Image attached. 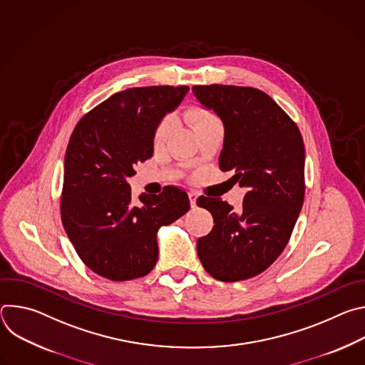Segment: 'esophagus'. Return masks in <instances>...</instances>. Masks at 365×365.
<instances>
[{
	"label": "esophagus",
	"instance_id": "obj_1",
	"mask_svg": "<svg viewBox=\"0 0 365 365\" xmlns=\"http://www.w3.org/2000/svg\"><path fill=\"white\" fill-rule=\"evenodd\" d=\"M189 202H190V206L195 207L196 206V199H197V195L195 192H189Z\"/></svg>",
	"mask_w": 365,
	"mask_h": 365
}]
</instances>
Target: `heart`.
I'll use <instances>...</instances> for the list:
<instances>
[{"mask_svg":"<svg viewBox=\"0 0 365 365\" xmlns=\"http://www.w3.org/2000/svg\"><path fill=\"white\" fill-rule=\"evenodd\" d=\"M185 120L190 124V127L196 131L207 124L218 121L217 115L207 108H203L200 106H190L186 108L185 111ZM170 131V120L169 118H163L158 123L153 133V140L155 144H160L162 141H165V138L168 137Z\"/></svg>","mask_w":365,"mask_h":365,"instance_id":"b5f03b06","label":"heart"}]
</instances>
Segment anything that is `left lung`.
<instances>
[{
    "instance_id": "obj_1",
    "label": "left lung",
    "mask_w": 365,
    "mask_h": 365,
    "mask_svg": "<svg viewBox=\"0 0 365 365\" xmlns=\"http://www.w3.org/2000/svg\"><path fill=\"white\" fill-rule=\"evenodd\" d=\"M202 106L224 123L220 169L248 189L242 210L220 197L197 205L214 217L212 231L197 238L205 270L221 282L251 279L286 248L304 199V144L296 123L266 92L250 86L196 85Z\"/></svg>"
}]
</instances>
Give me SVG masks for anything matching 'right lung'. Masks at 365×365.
Segmentation results:
<instances>
[{"label": "right lung", "instance_id": "obj_1", "mask_svg": "<svg viewBox=\"0 0 365 365\" xmlns=\"http://www.w3.org/2000/svg\"><path fill=\"white\" fill-rule=\"evenodd\" d=\"M187 86L130 88L111 95L76 124L65 155L63 228L79 258L113 282L148 274L158 262V230L189 211L182 189L131 196L127 178L153 155V133Z\"/></svg>", "mask_w": 365, "mask_h": 365}]
</instances>
